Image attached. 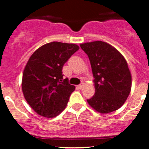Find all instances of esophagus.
<instances>
[{
    "label": "esophagus",
    "mask_w": 149,
    "mask_h": 149,
    "mask_svg": "<svg viewBox=\"0 0 149 149\" xmlns=\"http://www.w3.org/2000/svg\"><path fill=\"white\" fill-rule=\"evenodd\" d=\"M83 85H84V84H83V83H81V84L77 85V88H78V89H82L83 88Z\"/></svg>",
    "instance_id": "esophagus-1"
}]
</instances>
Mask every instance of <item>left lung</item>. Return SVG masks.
I'll return each instance as SVG.
<instances>
[{"mask_svg":"<svg viewBox=\"0 0 149 149\" xmlns=\"http://www.w3.org/2000/svg\"><path fill=\"white\" fill-rule=\"evenodd\" d=\"M90 59L95 93L88 100L97 111L108 113L123 105L131 90L132 77L123 56L109 44L94 41L80 44Z\"/></svg>","mask_w":149,"mask_h":149,"instance_id":"8db88e82","label":"left lung"}]
</instances>
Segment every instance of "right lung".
<instances>
[{
	"instance_id": "right-lung-1",
	"label": "right lung",
	"mask_w": 149,
	"mask_h": 149,
	"mask_svg": "<svg viewBox=\"0 0 149 149\" xmlns=\"http://www.w3.org/2000/svg\"><path fill=\"white\" fill-rule=\"evenodd\" d=\"M79 47L52 42L33 53L24 70L22 88L27 103L39 115L54 118L66 108L74 85L64 79L63 66Z\"/></svg>"
}]
</instances>
